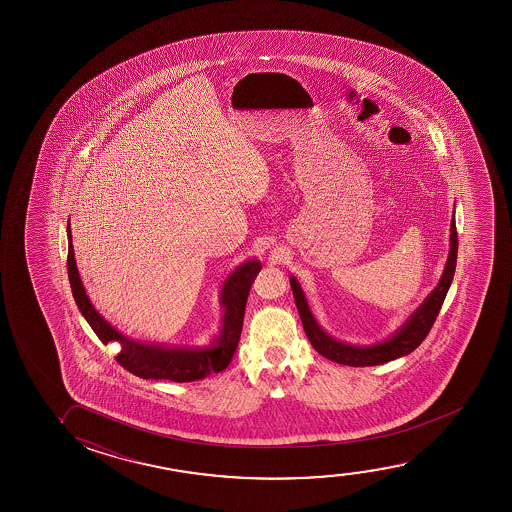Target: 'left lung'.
<instances>
[{
	"mask_svg": "<svg viewBox=\"0 0 512 512\" xmlns=\"http://www.w3.org/2000/svg\"><path fill=\"white\" fill-rule=\"evenodd\" d=\"M455 215V213H453ZM456 253H458V236H456L455 218L451 220V234H449V253L446 266L442 271L441 280L437 287L428 294L427 299L421 302L420 308L407 318L399 330H395L392 336L372 346H355V344L343 343L329 336L318 325L315 316L309 309L306 295L302 292L299 281L290 276V287L294 292L297 311L301 316L304 332L308 336L309 343L322 357L329 358L332 362L350 367H369V365H381L392 362L395 358L406 357L411 351L416 350L428 332L434 325L435 318L441 311L442 302L446 299L451 281L455 276Z\"/></svg>",
	"mask_w": 512,
	"mask_h": 512,
	"instance_id": "left-lung-1",
	"label": "left lung"
}]
</instances>
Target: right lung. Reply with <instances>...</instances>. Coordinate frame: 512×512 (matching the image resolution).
Listing matches in <instances>:
<instances>
[{"label": "right lung", "instance_id": "obj_1", "mask_svg": "<svg viewBox=\"0 0 512 512\" xmlns=\"http://www.w3.org/2000/svg\"><path fill=\"white\" fill-rule=\"evenodd\" d=\"M68 278L71 292L75 297L78 309L87 323L91 325L101 343L120 344L117 355L124 369L143 379H169L175 383H189L204 379L215 372L224 371L231 364L232 357L238 348L239 336L243 329L245 306L253 281L257 278L262 264L259 260H245L232 271L222 285L220 304L224 308L222 325L217 336L213 337L208 346H168V344L145 343L124 336L122 332L106 322L92 306L89 295L85 292L80 274H78L75 252L71 245V229L68 224Z\"/></svg>", "mask_w": 512, "mask_h": 512}]
</instances>
